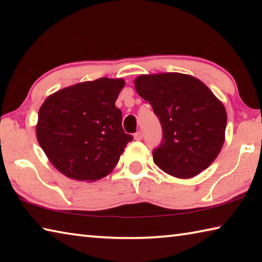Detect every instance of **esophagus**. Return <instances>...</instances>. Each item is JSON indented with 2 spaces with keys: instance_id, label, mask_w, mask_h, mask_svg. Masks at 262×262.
I'll return each mask as SVG.
<instances>
[{
  "instance_id": "1",
  "label": "esophagus",
  "mask_w": 262,
  "mask_h": 262,
  "mask_svg": "<svg viewBox=\"0 0 262 262\" xmlns=\"http://www.w3.org/2000/svg\"><path fill=\"white\" fill-rule=\"evenodd\" d=\"M134 139H135L136 141H141V140H142V133H141V132L135 133V134H134Z\"/></svg>"
}]
</instances>
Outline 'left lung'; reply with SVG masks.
I'll return each instance as SVG.
<instances>
[{
  "instance_id": "8db88e82",
  "label": "left lung",
  "mask_w": 262,
  "mask_h": 262,
  "mask_svg": "<svg viewBox=\"0 0 262 262\" xmlns=\"http://www.w3.org/2000/svg\"><path fill=\"white\" fill-rule=\"evenodd\" d=\"M134 83L162 125V142L152 151L155 164L177 178H192L206 170L224 143V105L189 75H141Z\"/></svg>"
}]
</instances>
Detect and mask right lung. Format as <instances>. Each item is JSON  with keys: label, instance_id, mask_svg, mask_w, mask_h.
Wrapping results in <instances>:
<instances>
[{"label": "right lung", "instance_id": "add662e5", "mask_svg": "<svg viewBox=\"0 0 262 262\" xmlns=\"http://www.w3.org/2000/svg\"><path fill=\"white\" fill-rule=\"evenodd\" d=\"M125 86L120 78H99L62 89L43 101L35 127L43 152L61 173L95 181L117 165L133 136L115 106Z\"/></svg>", "mask_w": 262, "mask_h": 262}]
</instances>
